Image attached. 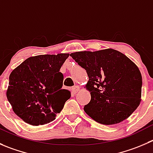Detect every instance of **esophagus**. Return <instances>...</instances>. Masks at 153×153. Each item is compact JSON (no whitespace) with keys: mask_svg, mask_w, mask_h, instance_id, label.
<instances>
[{"mask_svg":"<svg viewBox=\"0 0 153 153\" xmlns=\"http://www.w3.org/2000/svg\"><path fill=\"white\" fill-rule=\"evenodd\" d=\"M79 87L78 86V85H75V86H74L72 88V91L73 92H74V94H76V93L78 91H79Z\"/></svg>","mask_w":153,"mask_h":153,"instance_id":"1","label":"esophagus"}]
</instances>
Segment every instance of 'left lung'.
I'll list each match as a JSON object with an SVG mask.
<instances>
[{
  "label": "left lung",
  "instance_id": "obj_1",
  "mask_svg": "<svg viewBox=\"0 0 153 153\" xmlns=\"http://www.w3.org/2000/svg\"><path fill=\"white\" fill-rule=\"evenodd\" d=\"M70 56L86 71L91 101L84 111L97 123L113 125L131 116L140 102L142 76L122 52L107 49Z\"/></svg>",
  "mask_w": 153,
  "mask_h": 153
}]
</instances>
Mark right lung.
<instances>
[{"mask_svg": "<svg viewBox=\"0 0 153 153\" xmlns=\"http://www.w3.org/2000/svg\"><path fill=\"white\" fill-rule=\"evenodd\" d=\"M69 54L30 57L14 69L9 77L8 101L14 113L32 126L44 125L56 119L71 93L62 89L60 69Z\"/></svg>", "mask_w": 153, "mask_h": 153, "instance_id": "add662e5", "label": "right lung"}]
</instances>
